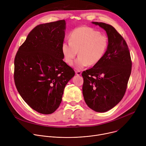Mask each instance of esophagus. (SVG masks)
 Listing matches in <instances>:
<instances>
[{
    "label": "esophagus",
    "instance_id": "obj_1",
    "mask_svg": "<svg viewBox=\"0 0 146 146\" xmlns=\"http://www.w3.org/2000/svg\"><path fill=\"white\" fill-rule=\"evenodd\" d=\"M76 75L77 76H80L81 74V72L80 70H77V71H76Z\"/></svg>",
    "mask_w": 146,
    "mask_h": 146
}]
</instances>
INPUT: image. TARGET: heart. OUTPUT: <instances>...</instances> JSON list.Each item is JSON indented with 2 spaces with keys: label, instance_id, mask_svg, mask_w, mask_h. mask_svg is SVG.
I'll return each mask as SVG.
<instances>
[{
  "label": "heart",
  "instance_id": "b5f03b06",
  "mask_svg": "<svg viewBox=\"0 0 146 146\" xmlns=\"http://www.w3.org/2000/svg\"><path fill=\"white\" fill-rule=\"evenodd\" d=\"M109 46L106 36L90 27H82L74 29L70 34V41L62 44V52L66 63L70 65L77 55L74 66L81 69L90 65H95L105 55Z\"/></svg>",
  "mask_w": 146,
  "mask_h": 146
}]
</instances>
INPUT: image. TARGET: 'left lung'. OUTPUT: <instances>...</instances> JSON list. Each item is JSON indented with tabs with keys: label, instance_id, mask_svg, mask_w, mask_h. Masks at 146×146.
Here are the masks:
<instances>
[{
	"label": "left lung",
	"instance_id": "left-lung-1",
	"mask_svg": "<svg viewBox=\"0 0 146 146\" xmlns=\"http://www.w3.org/2000/svg\"><path fill=\"white\" fill-rule=\"evenodd\" d=\"M92 23L106 32L109 46L99 63L82 73V94L90 109L103 113L115 106L123 97L132 61L125 40L113 27L103 23Z\"/></svg>",
	"mask_w": 146,
	"mask_h": 146
}]
</instances>
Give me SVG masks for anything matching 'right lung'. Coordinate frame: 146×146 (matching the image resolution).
<instances>
[{"label": "right lung", "mask_w": 146, "mask_h": 146, "mask_svg": "<svg viewBox=\"0 0 146 146\" xmlns=\"http://www.w3.org/2000/svg\"><path fill=\"white\" fill-rule=\"evenodd\" d=\"M65 29L64 19L36 26L15 57L17 91L32 109L41 114H51L59 108L65 87L75 74L63 60Z\"/></svg>", "instance_id": "add662e5"}]
</instances>
